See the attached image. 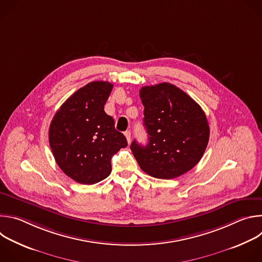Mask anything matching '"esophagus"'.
Segmentation results:
<instances>
[{
  "label": "esophagus",
  "mask_w": 262,
  "mask_h": 262,
  "mask_svg": "<svg viewBox=\"0 0 262 262\" xmlns=\"http://www.w3.org/2000/svg\"><path fill=\"white\" fill-rule=\"evenodd\" d=\"M124 136H125V138H126L127 142H128V143H130V140H132V133H130L129 130H126V132L124 133Z\"/></svg>",
  "instance_id": "esophagus-1"
}]
</instances>
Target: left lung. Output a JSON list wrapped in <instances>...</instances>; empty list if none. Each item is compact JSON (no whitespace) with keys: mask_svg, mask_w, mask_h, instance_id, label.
I'll return each mask as SVG.
<instances>
[{"mask_svg":"<svg viewBox=\"0 0 262 262\" xmlns=\"http://www.w3.org/2000/svg\"><path fill=\"white\" fill-rule=\"evenodd\" d=\"M148 144L133 141L140 168L156 178H176L194 168L206 149L209 125L201 106L178 87L161 83L140 90Z\"/></svg>","mask_w":262,"mask_h":262,"instance_id":"obj_1","label":"left lung"}]
</instances>
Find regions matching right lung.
<instances>
[{
  "label": "right lung",
  "instance_id": "1",
  "mask_svg": "<svg viewBox=\"0 0 262 262\" xmlns=\"http://www.w3.org/2000/svg\"><path fill=\"white\" fill-rule=\"evenodd\" d=\"M113 84L96 81L74 92L56 112L49 130L50 146L60 169L82 184L106 178L111 160L127 146L114 119L103 111Z\"/></svg>",
  "mask_w": 262,
  "mask_h": 262
}]
</instances>
